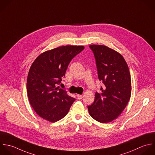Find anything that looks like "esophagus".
<instances>
[{
	"label": "esophagus",
	"instance_id": "34e87169",
	"mask_svg": "<svg viewBox=\"0 0 155 155\" xmlns=\"http://www.w3.org/2000/svg\"><path fill=\"white\" fill-rule=\"evenodd\" d=\"M77 98L78 100H81V99L83 98V95H77Z\"/></svg>",
	"mask_w": 155,
	"mask_h": 155
}]
</instances>
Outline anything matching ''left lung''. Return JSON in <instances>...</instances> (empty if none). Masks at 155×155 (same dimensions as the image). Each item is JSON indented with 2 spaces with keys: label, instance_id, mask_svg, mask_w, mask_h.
<instances>
[{
  "label": "left lung",
  "instance_id": "obj_1",
  "mask_svg": "<svg viewBox=\"0 0 155 155\" xmlns=\"http://www.w3.org/2000/svg\"><path fill=\"white\" fill-rule=\"evenodd\" d=\"M96 61L98 77L104 84L101 93L88 106L90 115L101 123L112 121L122 113L130 98L132 84L129 69L123 57L104 45L89 46Z\"/></svg>",
  "mask_w": 155,
  "mask_h": 155
}]
</instances>
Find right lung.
Instances as JSON below:
<instances>
[{
	"mask_svg": "<svg viewBox=\"0 0 155 155\" xmlns=\"http://www.w3.org/2000/svg\"><path fill=\"white\" fill-rule=\"evenodd\" d=\"M84 47L63 46L45 51L32 63L28 75L26 89L29 103L42 118L56 122L64 118L75 99L59 85L68 66Z\"/></svg>",
	"mask_w": 155,
	"mask_h": 155,
	"instance_id": "obj_1",
	"label": "right lung"
}]
</instances>
